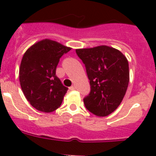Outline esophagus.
<instances>
[{
    "label": "esophagus",
    "mask_w": 156,
    "mask_h": 156,
    "mask_svg": "<svg viewBox=\"0 0 156 156\" xmlns=\"http://www.w3.org/2000/svg\"><path fill=\"white\" fill-rule=\"evenodd\" d=\"M75 89H76L75 86H72V87H69V90H74Z\"/></svg>",
    "instance_id": "34e87169"
}]
</instances>
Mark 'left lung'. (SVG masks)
I'll use <instances>...</instances> for the list:
<instances>
[{"instance_id": "1", "label": "left lung", "mask_w": 156, "mask_h": 156, "mask_svg": "<svg viewBox=\"0 0 156 156\" xmlns=\"http://www.w3.org/2000/svg\"><path fill=\"white\" fill-rule=\"evenodd\" d=\"M85 65L90 91L83 99L86 108L98 116L113 112L126 95L129 81L127 59L119 50L101 45L76 49Z\"/></svg>"}]
</instances>
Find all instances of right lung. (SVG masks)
Instances as JSON below:
<instances>
[{"label": "right lung", "instance_id": "1", "mask_svg": "<svg viewBox=\"0 0 156 156\" xmlns=\"http://www.w3.org/2000/svg\"><path fill=\"white\" fill-rule=\"evenodd\" d=\"M60 43L43 40L24 53L19 69L23 92L35 109L52 112L61 106L68 90L56 75L61 56L70 50Z\"/></svg>", "mask_w": 156, "mask_h": 156}]
</instances>
